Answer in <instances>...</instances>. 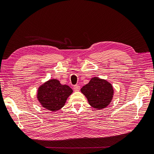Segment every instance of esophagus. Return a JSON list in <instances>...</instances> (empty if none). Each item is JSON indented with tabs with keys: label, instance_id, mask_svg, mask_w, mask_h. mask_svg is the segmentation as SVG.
<instances>
[{
	"label": "esophagus",
	"instance_id": "1",
	"mask_svg": "<svg viewBox=\"0 0 154 154\" xmlns=\"http://www.w3.org/2000/svg\"><path fill=\"white\" fill-rule=\"evenodd\" d=\"M73 89H74V91H76V92L79 91L80 89V87L79 85H74V87H73Z\"/></svg>",
	"mask_w": 154,
	"mask_h": 154
}]
</instances>
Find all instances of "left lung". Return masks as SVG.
<instances>
[{
  "instance_id": "8db88e82",
  "label": "left lung",
  "mask_w": 154,
  "mask_h": 154,
  "mask_svg": "<svg viewBox=\"0 0 154 154\" xmlns=\"http://www.w3.org/2000/svg\"><path fill=\"white\" fill-rule=\"evenodd\" d=\"M81 92L87 97L88 104L97 110L108 106L114 96V88L111 83L99 77L92 78L81 88Z\"/></svg>"
}]
</instances>
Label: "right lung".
Masks as SVG:
<instances>
[{"mask_svg": "<svg viewBox=\"0 0 154 154\" xmlns=\"http://www.w3.org/2000/svg\"><path fill=\"white\" fill-rule=\"evenodd\" d=\"M72 92L71 87L61 84L57 79H50L39 86L36 97L43 108L56 112L65 105Z\"/></svg>", "mask_w": 154, "mask_h": 154, "instance_id": "right-lung-1", "label": "right lung"}]
</instances>
